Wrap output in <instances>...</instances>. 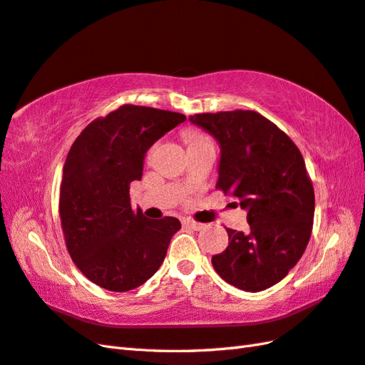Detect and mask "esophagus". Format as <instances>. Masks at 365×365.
<instances>
[{
	"mask_svg": "<svg viewBox=\"0 0 365 365\" xmlns=\"http://www.w3.org/2000/svg\"><path fill=\"white\" fill-rule=\"evenodd\" d=\"M186 227H190V228H192V230H196V232H199V230H202L203 227V224H200V222H196V221H190V219H186V221L183 222Z\"/></svg>",
	"mask_w": 365,
	"mask_h": 365,
	"instance_id": "obj_1",
	"label": "esophagus"
}]
</instances>
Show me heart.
<instances>
[{"mask_svg": "<svg viewBox=\"0 0 365 365\" xmlns=\"http://www.w3.org/2000/svg\"><path fill=\"white\" fill-rule=\"evenodd\" d=\"M185 141L188 143V148L199 146V144H203V143H210L208 138H205L203 135H200L197 132H186L185 133Z\"/></svg>", "mask_w": 365, "mask_h": 365, "instance_id": "b5f03b06", "label": "heart"}]
</instances>
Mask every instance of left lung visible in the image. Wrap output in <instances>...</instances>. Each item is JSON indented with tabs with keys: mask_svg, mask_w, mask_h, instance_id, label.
I'll use <instances>...</instances> for the list:
<instances>
[{
	"mask_svg": "<svg viewBox=\"0 0 365 365\" xmlns=\"http://www.w3.org/2000/svg\"><path fill=\"white\" fill-rule=\"evenodd\" d=\"M190 121L221 148L216 188L247 210L249 232L227 228L228 247L211 258L213 267L238 289L264 291L297 264L311 238L314 188L302 152L253 110L199 113Z\"/></svg>",
	"mask_w": 365,
	"mask_h": 365,
	"instance_id": "8db88e82",
	"label": "left lung"
}]
</instances>
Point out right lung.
Returning a JSON list of instances; mask_svg holds the SVG:
<instances>
[{"mask_svg": "<svg viewBox=\"0 0 365 365\" xmlns=\"http://www.w3.org/2000/svg\"><path fill=\"white\" fill-rule=\"evenodd\" d=\"M186 121L168 110L121 106L91 121L68 152L61 185L62 230L74 264L107 291L146 283L166 257L180 221L132 210L130 183L141 180L148 149Z\"/></svg>", "mask_w": 365, "mask_h": 365, "instance_id": "1", "label": "right lung"}]
</instances>
